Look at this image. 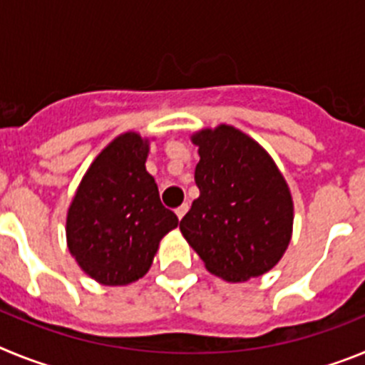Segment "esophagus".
<instances>
[{"instance_id":"34e87169","label":"esophagus","mask_w":365,"mask_h":365,"mask_svg":"<svg viewBox=\"0 0 365 365\" xmlns=\"http://www.w3.org/2000/svg\"><path fill=\"white\" fill-rule=\"evenodd\" d=\"M188 208H190L188 202H185V205H180L179 208H177L175 214H177V217H179V221H180V219H182V217H185V214H186V212H188Z\"/></svg>"}]
</instances>
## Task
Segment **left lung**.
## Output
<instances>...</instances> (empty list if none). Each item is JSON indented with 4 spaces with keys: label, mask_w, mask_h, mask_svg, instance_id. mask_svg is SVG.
Returning a JSON list of instances; mask_svg holds the SVG:
<instances>
[{
    "label": "left lung",
    "mask_w": 365,
    "mask_h": 365,
    "mask_svg": "<svg viewBox=\"0 0 365 365\" xmlns=\"http://www.w3.org/2000/svg\"><path fill=\"white\" fill-rule=\"evenodd\" d=\"M199 197L180 232L208 272L248 282L278 265L292 237L291 188L269 151L228 124L192 135Z\"/></svg>",
    "instance_id": "8db88e82"
}]
</instances>
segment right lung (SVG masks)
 I'll return each mask as SVG.
<instances>
[{
	"instance_id": "right-lung-1",
	"label": "right lung",
	"mask_w": 365,
	"mask_h": 365,
	"mask_svg": "<svg viewBox=\"0 0 365 365\" xmlns=\"http://www.w3.org/2000/svg\"><path fill=\"white\" fill-rule=\"evenodd\" d=\"M151 138L125 131L100 151L67 208L66 237L80 269L102 285L137 282L179 219L146 170Z\"/></svg>"
}]
</instances>
